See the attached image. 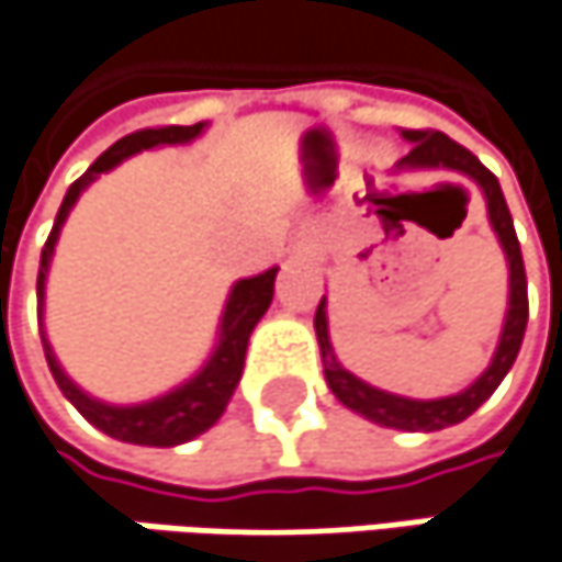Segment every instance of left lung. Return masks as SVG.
<instances>
[{
	"instance_id": "1",
	"label": "left lung",
	"mask_w": 562,
	"mask_h": 562,
	"mask_svg": "<svg viewBox=\"0 0 562 562\" xmlns=\"http://www.w3.org/2000/svg\"><path fill=\"white\" fill-rule=\"evenodd\" d=\"M403 137L413 143V149L400 159V169H451L461 172L467 179H473L483 194H486V207H490V223L499 236L505 259H508V310H505V326H502L499 348L493 355V364L470 383L467 390L445 396V400H406L396 393L378 390L371 383L358 381L351 371H345L333 345H329V319H326V297L316 306V339L323 351V371L329 390L339 396L341 406L361 413L364 419L386 425V428H403V431H438L448 425H458L467 416H473L508 374V368L518 358V348L525 339V326H528V278H525V261H521V246L515 236V223L508 214V204L502 198L499 179L470 153L461 143L445 137L441 131H403Z\"/></svg>"
}]
</instances>
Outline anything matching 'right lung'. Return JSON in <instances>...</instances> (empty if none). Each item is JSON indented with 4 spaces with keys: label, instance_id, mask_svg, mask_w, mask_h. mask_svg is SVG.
<instances>
[{
    "label": "right lung",
    "instance_id": "obj_1",
    "mask_svg": "<svg viewBox=\"0 0 562 562\" xmlns=\"http://www.w3.org/2000/svg\"><path fill=\"white\" fill-rule=\"evenodd\" d=\"M204 131V121L201 124H191V127H179V124H169V127H146L137 134H127L114 143L111 149H104L99 159L89 166V172L82 179H76L69 184L66 198H63L60 211H57V221L54 229L44 243V252H41V271H37V316H44V281H47V268L54 259V246H57V236H60L63 221L69 217L72 204L79 201V194L99 179L101 172L114 169L121 159L140 153V149H153V146H172V143H188L194 140L198 134ZM274 278H278V268H268L256 278H243L233 284L229 291V301L223 306L221 319V341L211 355V361L181 386H176L172 393L159 396V400H149L140 406H108L101 400H92L89 393H82L76 383L63 374L60 361L50 348L47 336L41 333L44 339V355H47V364H50V374L63 390V396L92 422L95 428H101L104 435L117 438V441H127V445H149V448H172L181 441H191L198 438L201 431H207L214 422L221 419L236 383L243 378V364H246V345L249 336L256 329L268 303L274 297Z\"/></svg>",
    "mask_w": 562,
    "mask_h": 562
}]
</instances>
